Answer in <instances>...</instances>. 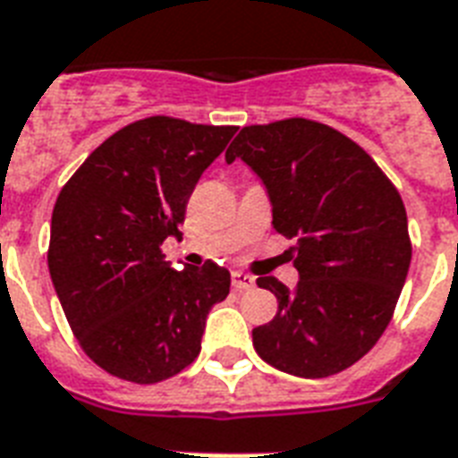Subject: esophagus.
<instances>
[{
    "label": "esophagus",
    "mask_w": 458,
    "mask_h": 458,
    "mask_svg": "<svg viewBox=\"0 0 458 458\" xmlns=\"http://www.w3.org/2000/svg\"><path fill=\"white\" fill-rule=\"evenodd\" d=\"M232 284H233V290H236V292H246V290H250L253 284H256V280H253L249 273H233L232 275Z\"/></svg>",
    "instance_id": "1"
}]
</instances>
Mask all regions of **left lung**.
<instances>
[{
    "instance_id": "left-lung-1",
    "label": "left lung",
    "mask_w": 458,
    "mask_h": 458,
    "mask_svg": "<svg viewBox=\"0 0 458 458\" xmlns=\"http://www.w3.org/2000/svg\"><path fill=\"white\" fill-rule=\"evenodd\" d=\"M260 178L273 226L297 239L294 290L258 287L277 314L253 328V347L280 372L323 379L364 357L386 331L411 267L401 195L367 151L314 120L249 125L226 149Z\"/></svg>"
}]
</instances>
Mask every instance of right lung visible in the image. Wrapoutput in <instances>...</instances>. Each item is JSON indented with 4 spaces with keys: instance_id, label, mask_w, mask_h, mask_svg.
<instances>
[{
    "instance_id": "right-lung-1",
    "label": "right lung",
    "mask_w": 458,
    "mask_h": 458,
    "mask_svg": "<svg viewBox=\"0 0 458 458\" xmlns=\"http://www.w3.org/2000/svg\"><path fill=\"white\" fill-rule=\"evenodd\" d=\"M233 132L137 120L91 151L57 195L50 277L81 350L113 377L157 384L200 355L209 309L226 299L232 275L212 260L176 270L161 243L181 236L195 183Z\"/></svg>"
}]
</instances>
